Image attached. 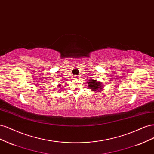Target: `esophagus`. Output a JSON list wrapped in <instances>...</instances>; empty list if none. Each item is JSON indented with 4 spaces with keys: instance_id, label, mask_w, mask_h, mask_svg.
Instances as JSON below:
<instances>
[{
    "instance_id": "1",
    "label": "esophagus",
    "mask_w": 154,
    "mask_h": 154,
    "mask_svg": "<svg viewBox=\"0 0 154 154\" xmlns=\"http://www.w3.org/2000/svg\"><path fill=\"white\" fill-rule=\"evenodd\" d=\"M74 79H76V80H78L79 76H74Z\"/></svg>"
}]
</instances>
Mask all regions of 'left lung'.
I'll return each instance as SVG.
<instances>
[{"label":"left lung","instance_id":"8db88e82","mask_svg":"<svg viewBox=\"0 0 154 154\" xmlns=\"http://www.w3.org/2000/svg\"><path fill=\"white\" fill-rule=\"evenodd\" d=\"M87 83L88 84V88H91L92 91L94 92L101 91L102 90V87H103L101 82H97L96 80H94V79H90Z\"/></svg>","mask_w":154,"mask_h":154}]
</instances>
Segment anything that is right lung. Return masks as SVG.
<instances>
[{
	"label": "right lung",
	"mask_w": 154,
	"mask_h": 154,
	"mask_svg": "<svg viewBox=\"0 0 154 154\" xmlns=\"http://www.w3.org/2000/svg\"><path fill=\"white\" fill-rule=\"evenodd\" d=\"M60 86H61V84H59V85H58V87H60Z\"/></svg>",
	"instance_id": "obj_1"
}]
</instances>
